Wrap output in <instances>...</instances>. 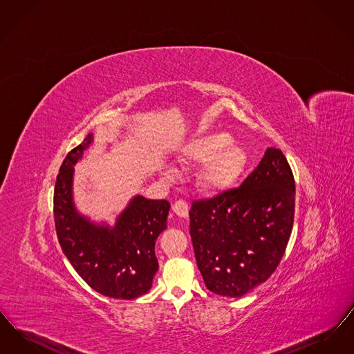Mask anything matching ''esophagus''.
I'll list each match as a JSON object with an SVG mask.
<instances>
[{
  "mask_svg": "<svg viewBox=\"0 0 354 354\" xmlns=\"http://www.w3.org/2000/svg\"><path fill=\"white\" fill-rule=\"evenodd\" d=\"M172 211H174L178 216L185 218V216L188 215V203L183 201V199L176 201V202L172 204Z\"/></svg>",
  "mask_w": 354,
  "mask_h": 354,
  "instance_id": "34e87169",
  "label": "esophagus"
}]
</instances>
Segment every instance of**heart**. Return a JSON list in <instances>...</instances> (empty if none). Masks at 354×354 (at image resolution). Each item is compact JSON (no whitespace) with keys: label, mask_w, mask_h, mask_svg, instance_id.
<instances>
[{"label":"heart","mask_w":354,"mask_h":354,"mask_svg":"<svg viewBox=\"0 0 354 354\" xmlns=\"http://www.w3.org/2000/svg\"><path fill=\"white\" fill-rule=\"evenodd\" d=\"M188 165H203L201 185L209 192H221L235 185L247 165V155L230 135L224 133L203 135L192 140L183 153Z\"/></svg>","instance_id":"1"}]
</instances>
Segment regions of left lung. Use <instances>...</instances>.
<instances>
[{"label": "left lung", "instance_id": "obj_1", "mask_svg": "<svg viewBox=\"0 0 354 354\" xmlns=\"http://www.w3.org/2000/svg\"><path fill=\"white\" fill-rule=\"evenodd\" d=\"M295 191L284 153L270 147L240 187L192 202L189 234L211 292L241 297L270 279L292 234Z\"/></svg>", "mask_w": 354, "mask_h": 354}]
</instances>
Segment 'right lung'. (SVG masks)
I'll return each mask as SVG.
<instances>
[{
	"label": "right lung",
	"mask_w": 354,
	"mask_h": 354,
	"mask_svg": "<svg viewBox=\"0 0 354 354\" xmlns=\"http://www.w3.org/2000/svg\"><path fill=\"white\" fill-rule=\"evenodd\" d=\"M93 140L88 134L68 152L54 187V223L59 245L86 284L103 296L133 300L150 290L159 268L155 241L167 228L169 203L136 196L114 228L80 216L71 201L73 166Z\"/></svg>",
	"instance_id": "obj_1"
}]
</instances>
